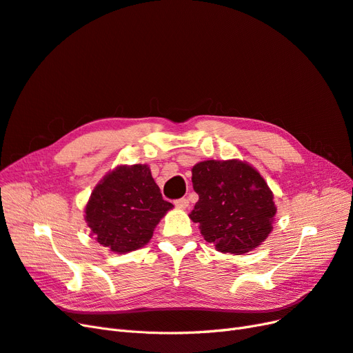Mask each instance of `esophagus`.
I'll return each instance as SVG.
<instances>
[{
  "mask_svg": "<svg viewBox=\"0 0 353 353\" xmlns=\"http://www.w3.org/2000/svg\"><path fill=\"white\" fill-rule=\"evenodd\" d=\"M188 205H190L188 199H178V200H175V206H176L178 209H187Z\"/></svg>",
  "mask_w": 353,
  "mask_h": 353,
  "instance_id": "34e87169",
  "label": "esophagus"
}]
</instances>
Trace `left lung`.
Here are the masks:
<instances>
[{"label":"left lung","instance_id":"left-lung-1","mask_svg":"<svg viewBox=\"0 0 353 353\" xmlns=\"http://www.w3.org/2000/svg\"><path fill=\"white\" fill-rule=\"evenodd\" d=\"M191 174L199 201L188 216L218 252L244 254L268 239L276 213L274 194L250 163L203 160Z\"/></svg>","mask_w":353,"mask_h":353}]
</instances>
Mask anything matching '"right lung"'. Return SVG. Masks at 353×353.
Returning a JSON list of instances; mask_svg holds the SVG:
<instances>
[{"label": "right lung", "instance_id": "obj_1", "mask_svg": "<svg viewBox=\"0 0 353 353\" xmlns=\"http://www.w3.org/2000/svg\"><path fill=\"white\" fill-rule=\"evenodd\" d=\"M172 208L163 200L150 166L119 165L94 187L83 216L95 241L123 254L150 241L156 225Z\"/></svg>", "mask_w": 353, "mask_h": 353}]
</instances>
